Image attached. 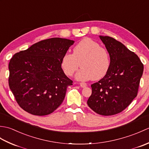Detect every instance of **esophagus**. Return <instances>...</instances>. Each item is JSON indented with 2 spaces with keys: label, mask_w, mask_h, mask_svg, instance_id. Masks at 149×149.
Listing matches in <instances>:
<instances>
[{
  "label": "esophagus",
  "mask_w": 149,
  "mask_h": 149,
  "mask_svg": "<svg viewBox=\"0 0 149 149\" xmlns=\"http://www.w3.org/2000/svg\"><path fill=\"white\" fill-rule=\"evenodd\" d=\"M79 85L81 88H85L87 86V84L85 83H79Z\"/></svg>",
  "instance_id": "esophagus-1"
}]
</instances>
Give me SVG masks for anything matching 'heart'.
Listing matches in <instances>:
<instances>
[{
  "label": "heart",
  "mask_w": 149,
  "mask_h": 149,
  "mask_svg": "<svg viewBox=\"0 0 149 149\" xmlns=\"http://www.w3.org/2000/svg\"><path fill=\"white\" fill-rule=\"evenodd\" d=\"M81 69L76 74L81 81L99 80L108 72L110 57L106 49L91 39L84 38L73 49V53H65L61 59V66L65 74L72 76L80 66Z\"/></svg>",
  "instance_id": "1"
}]
</instances>
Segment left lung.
<instances>
[{
    "label": "left lung",
    "mask_w": 149,
    "mask_h": 149,
    "mask_svg": "<svg viewBox=\"0 0 149 149\" xmlns=\"http://www.w3.org/2000/svg\"><path fill=\"white\" fill-rule=\"evenodd\" d=\"M99 37L109 54L110 67L102 79L91 85L92 93L87 104L99 115L111 116L122 112L137 96L143 65L121 42L109 36Z\"/></svg>",
    "instance_id": "1"
}]
</instances>
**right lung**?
<instances>
[{"label":"right lung","mask_w":149,"mask_h":149,"mask_svg":"<svg viewBox=\"0 0 149 149\" xmlns=\"http://www.w3.org/2000/svg\"><path fill=\"white\" fill-rule=\"evenodd\" d=\"M74 41L52 38L16 53L9 63V86L18 105L34 115H49L65 99L73 81L61 66Z\"/></svg>","instance_id":"add662e5"}]
</instances>
